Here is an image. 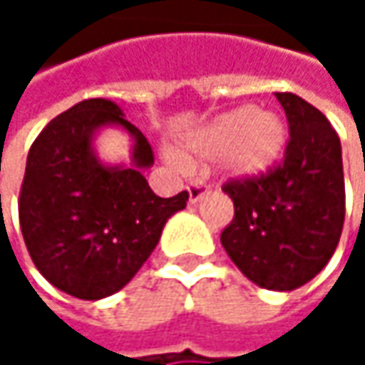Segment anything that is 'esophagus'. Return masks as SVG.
<instances>
[{"label": "esophagus", "instance_id": "obj_1", "mask_svg": "<svg viewBox=\"0 0 365 365\" xmlns=\"http://www.w3.org/2000/svg\"><path fill=\"white\" fill-rule=\"evenodd\" d=\"M205 182H192L187 185V194H190V202L194 205V202H198L200 198H202V194H205Z\"/></svg>", "mask_w": 365, "mask_h": 365}]
</instances>
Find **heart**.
<instances>
[{"label": "heart", "mask_w": 365, "mask_h": 365, "mask_svg": "<svg viewBox=\"0 0 365 365\" xmlns=\"http://www.w3.org/2000/svg\"><path fill=\"white\" fill-rule=\"evenodd\" d=\"M187 148L200 158L226 156L237 175H257L279 160L285 148V126L274 113L239 108L196 133Z\"/></svg>", "instance_id": "heart-1"}]
</instances>
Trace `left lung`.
<instances>
[{
    "mask_svg": "<svg viewBox=\"0 0 365 365\" xmlns=\"http://www.w3.org/2000/svg\"><path fill=\"white\" fill-rule=\"evenodd\" d=\"M289 141L268 171L228 180L235 217L222 245L255 285L289 292L309 283L334 255L344 224L340 139L328 118L292 93H274Z\"/></svg>",
    "mask_w": 365,
    "mask_h": 365,
    "instance_id": "left-lung-1",
    "label": "left lung"
}]
</instances>
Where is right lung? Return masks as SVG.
<instances>
[{
	"mask_svg": "<svg viewBox=\"0 0 365 365\" xmlns=\"http://www.w3.org/2000/svg\"><path fill=\"white\" fill-rule=\"evenodd\" d=\"M103 123L135 139L133 167L106 168L90 148ZM154 165L145 135L108 99H86L37 135L19 196V220L36 268L61 292L99 300L122 289L158 245L165 222L187 192L160 198L141 169Z\"/></svg>",
	"mask_w": 365,
	"mask_h": 365,
	"instance_id": "right-lung-1",
	"label": "right lung"
}]
</instances>
